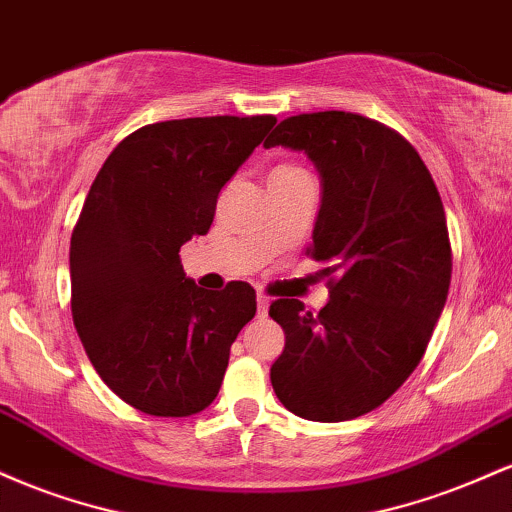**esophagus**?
Masks as SVG:
<instances>
[{
  "mask_svg": "<svg viewBox=\"0 0 512 512\" xmlns=\"http://www.w3.org/2000/svg\"><path fill=\"white\" fill-rule=\"evenodd\" d=\"M267 310H269V298L264 296V293H257V315L264 317L267 315Z\"/></svg>",
  "mask_w": 512,
  "mask_h": 512,
  "instance_id": "esophagus-1",
  "label": "esophagus"
}]
</instances>
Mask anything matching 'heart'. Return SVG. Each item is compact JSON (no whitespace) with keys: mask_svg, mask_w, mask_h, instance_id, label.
<instances>
[{"mask_svg":"<svg viewBox=\"0 0 512 512\" xmlns=\"http://www.w3.org/2000/svg\"><path fill=\"white\" fill-rule=\"evenodd\" d=\"M298 170H303V168H298V166H279L274 170V175H286V173H298Z\"/></svg>","mask_w":512,"mask_h":512,"instance_id":"b5f03b06","label":"heart"}]
</instances>
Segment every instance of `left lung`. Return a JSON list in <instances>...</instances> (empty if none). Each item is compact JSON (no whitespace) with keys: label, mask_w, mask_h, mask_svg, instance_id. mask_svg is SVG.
Segmentation results:
<instances>
[{"label":"left lung","mask_w":512,"mask_h":512,"mask_svg":"<svg viewBox=\"0 0 512 512\" xmlns=\"http://www.w3.org/2000/svg\"><path fill=\"white\" fill-rule=\"evenodd\" d=\"M303 151L322 178L313 245L330 301L310 313L279 298L286 346L272 366L279 402L308 421H349L395 395L431 342L452 250L438 187L402 134L325 110L286 117L264 149Z\"/></svg>","instance_id":"obj_1"}]
</instances>
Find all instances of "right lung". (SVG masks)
Listing matches in <instances>:
<instances>
[{
    "label": "right lung",
    "instance_id": "1",
    "mask_svg": "<svg viewBox=\"0 0 512 512\" xmlns=\"http://www.w3.org/2000/svg\"><path fill=\"white\" fill-rule=\"evenodd\" d=\"M274 115L146 125L98 170L69 248L72 317L103 383L151 416H190L219 395L231 344L255 317V289L204 291L180 248L207 236L221 187Z\"/></svg>",
    "mask_w": 512,
    "mask_h": 512
}]
</instances>
